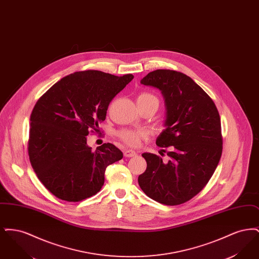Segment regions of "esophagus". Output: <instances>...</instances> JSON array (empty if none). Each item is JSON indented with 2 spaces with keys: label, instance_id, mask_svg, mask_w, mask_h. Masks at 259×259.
<instances>
[{
  "label": "esophagus",
  "instance_id": "34e87169",
  "mask_svg": "<svg viewBox=\"0 0 259 259\" xmlns=\"http://www.w3.org/2000/svg\"><path fill=\"white\" fill-rule=\"evenodd\" d=\"M136 155H137V152L134 150H131V149L124 150V156L125 157H134Z\"/></svg>",
  "mask_w": 259,
  "mask_h": 259
}]
</instances>
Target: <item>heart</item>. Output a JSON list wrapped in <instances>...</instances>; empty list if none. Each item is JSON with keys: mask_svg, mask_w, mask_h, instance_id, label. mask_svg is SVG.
Segmentation results:
<instances>
[{"mask_svg": "<svg viewBox=\"0 0 259 259\" xmlns=\"http://www.w3.org/2000/svg\"><path fill=\"white\" fill-rule=\"evenodd\" d=\"M155 103L159 104V100L158 98L151 94V93H148V92H143L141 93L138 98H137V103H141V104H146V103ZM118 137L119 139L125 143L127 146L129 147H138L140 146L141 142L143 140H146L148 134L146 131L144 130H131V129H123L121 131L118 132Z\"/></svg>", "mask_w": 259, "mask_h": 259, "instance_id": "1", "label": "heart"}]
</instances>
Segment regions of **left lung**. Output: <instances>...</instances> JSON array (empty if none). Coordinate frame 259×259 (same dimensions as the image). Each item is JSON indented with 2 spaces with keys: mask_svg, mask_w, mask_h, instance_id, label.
Here are the masks:
<instances>
[{
  "mask_svg": "<svg viewBox=\"0 0 259 259\" xmlns=\"http://www.w3.org/2000/svg\"><path fill=\"white\" fill-rule=\"evenodd\" d=\"M141 83L158 88L165 99L166 128L156 145L170 150L166 161L153 153H143L147 170L139 176L138 183L156 202L183 204L208 184L222 157L220 113L209 95L183 73L156 70Z\"/></svg>",
  "mask_w": 259,
  "mask_h": 259,
  "instance_id": "obj_1",
  "label": "left lung"
}]
</instances>
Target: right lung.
I'll list each match as a JSON object with an SVG mask.
<instances>
[{
  "instance_id": "add662e5",
  "label": "right lung",
  "mask_w": 259,
  "mask_h": 259,
  "mask_svg": "<svg viewBox=\"0 0 259 259\" xmlns=\"http://www.w3.org/2000/svg\"><path fill=\"white\" fill-rule=\"evenodd\" d=\"M134 75L101 71L75 72L37 100L30 117L28 153L38 180L54 196L78 202L100 191L106 168L122 159L112 144L92 151L89 131L98 132L111 100Z\"/></svg>"
}]
</instances>
